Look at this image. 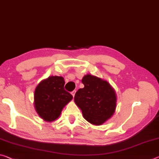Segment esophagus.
I'll use <instances>...</instances> for the list:
<instances>
[{
  "label": "esophagus",
  "mask_w": 159,
  "mask_h": 159,
  "mask_svg": "<svg viewBox=\"0 0 159 159\" xmlns=\"http://www.w3.org/2000/svg\"><path fill=\"white\" fill-rule=\"evenodd\" d=\"M75 93V90H74V91H72V92H71V95H73V97H74Z\"/></svg>",
  "instance_id": "esophagus-1"
}]
</instances>
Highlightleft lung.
Instances as JSON below:
<instances>
[{"instance_id":"obj_1","label":"left lung","mask_w":159,"mask_h":159,"mask_svg":"<svg viewBox=\"0 0 159 159\" xmlns=\"http://www.w3.org/2000/svg\"><path fill=\"white\" fill-rule=\"evenodd\" d=\"M84 89L75 93L74 101L88 122L100 125L114 114L117 98L109 83L87 74L82 79Z\"/></svg>"}]
</instances>
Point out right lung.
Wrapping results in <instances>:
<instances>
[{
    "instance_id": "obj_1",
    "label": "right lung",
    "mask_w": 159,
    "mask_h": 159,
    "mask_svg": "<svg viewBox=\"0 0 159 159\" xmlns=\"http://www.w3.org/2000/svg\"><path fill=\"white\" fill-rule=\"evenodd\" d=\"M65 81L61 76H49L42 80L34 90V108L39 117L47 122L57 120L63 108L73 96L64 90Z\"/></svg>"
}]
</instances>
